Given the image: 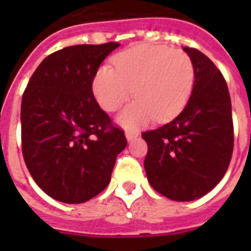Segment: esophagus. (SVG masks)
I'll list each match as a JSON object with an SVG mask.
<instances>
[{
    "instance_id": "esophagus-1",
    "label": "esophagus",
    "mask_w": 251,
    "mask_h": 251,
    "mask_svg": "<svg viewBox=\"0 0 251 251\" xmlns=\"http://www.w3.org/2000/svg\"><path fill=\"white\" fill-rule=\"evenodd\" d=\"M126 138L129 140V141H131V140H134V138H137L138 137V133L137 131H133V130H126Z\"/></svg>"
}]
</instances>
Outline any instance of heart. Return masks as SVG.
<instances>
[{
    "mask_svg": "<svg viewBox=\"0 0 251 251\" xmlns=\"http://www.w3.org/2000/svg\"><path fill=\"white\" fill-rule=\"evenodd\" d=\"M195 84L194 63L181 50L164 46H136L113 59V67L99 68L93 91L100 107L117 111L134 93L137 99L120 115L129 127L152 118L167 121L183 110Z\"/></svg>",
    "mask_w": 251,
    "mask_h": 251,
    "instance_id": "obj_1",
    "label": "heart"
}]
</instances>
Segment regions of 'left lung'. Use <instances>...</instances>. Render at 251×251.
<instances>
[{"instance_id": "left-lung-1", "label": "left lung", "mask_w": 251, "mask_h": 251, "mask_svg": "<svg viewBox=\"0 0 251 251\" xmlns=\"http://www.w3.org/2000/svg\"><path fill=\"white\" fill-rule=\"evenodd\" d=\"M195 67L192 94L174 121L141 136L144 167L157 192L177 201L201 198L226 174L234 148L231 99L221 71L204 53L184 47Z\"/></svg>"}]
</instances>
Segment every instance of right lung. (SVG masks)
Segmentation results:
<instances>
[{"mask_svg": "<svg viewBox=\"0 0 251 251\" xmlns=\"http://www.w3.org/2000/svg\"><path fill=\"white\" fill-rule=\"evenodd\" d=\"M120 44L66 47L40 63L21 102L23 156L36 184L53 199L76 204L109 184L124 130L93 93L99 66Z\"/></svg>", "mask_w": 251, "mask_h": 251, "instance_id": "obj_1", "label": "right lung"}]
</instances>
